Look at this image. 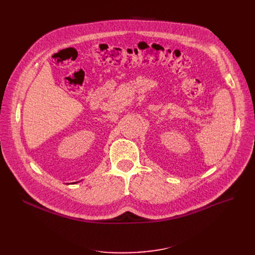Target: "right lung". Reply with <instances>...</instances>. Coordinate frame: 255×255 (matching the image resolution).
Returning <instances> with one entry per match:
<instances>
[{
  "label": "right lung",
  "mask_w": 255,
  "mask_h": 255,
  "mask_svg": "<svg viewBox=\"0 0 255 255\" xmlns=\"http://www.w3.org/2000/svg\"><path fill=\"white\" fill-rule=\"evenodd\" d=\"M75 183H77V182H75ZM73 184H74V183H73Z\"/></svg>",
  "instance_id": "add662e5"
}]
</instances>
